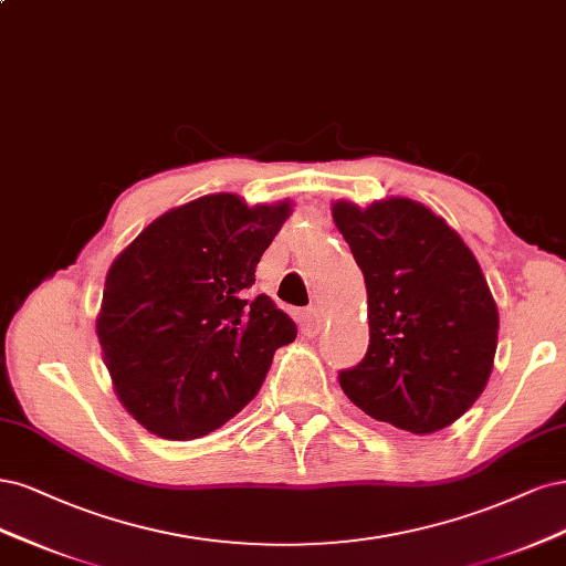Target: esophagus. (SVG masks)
<instances>
[{"label":"esophagus","instance_id":"1","mask_svg":"<svg viewBox=\"0 0 566 566\" xmlns=\"http://www.w3.org/2000/svg\"><path fill=\"white\" fill-rule=\"evenodd\" d=\"M322 310L319 307H307L305 313H301V332L303 336H317L322 329Z\"/></svg>","mask_w":566,"mask_h":566}]
</instances>
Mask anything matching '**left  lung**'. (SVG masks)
Segmentation results:
<instances>
[{"label": "left lung", "instance_id": "8db88e82", "mask_svg": "<svg viewBox=\"0 0 566 566\" xmlns=\"http://www.w3.org/2000/svg\"><path fill=\"white\" fill-rule=\"evenodd\" d=\"M369 296V348L338 374L364 413L413 434L451 426L482 395L499 310L478 259L444 218L405 197L334 205Z\"/></svg>", "mask_w": 566, "mask_h": 566}]
</instances>
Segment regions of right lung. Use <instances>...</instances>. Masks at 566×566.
Here are the masks:
<instances>
[{
	"instance_id": "1",
	"label": "right lung",
	"mask_w": 566,
	"mask_h": 566,
	"mask_svg": "<svg viewBox=\"0 0 566 566\" xmlns=\"http://www.w3.org/2000/svg\"><path fill=\"white\" fill-rule=\"evenodd\" d=\"M289 211L199 197L159 216L113 263L96 334L117 397L150 432L197 440L218 430L296 338L275 301L249 294Z\"/></svg>"
}]
</instances>
